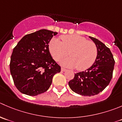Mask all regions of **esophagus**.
Masks as SVG:
<instances>
[{"label": "esophagus", "instance_id": "esophagus-1", "mask_svg": "<svg viewBox=\"0 0 122 122\" xmlns=\"http://www.w3.org/2000/svg\"><path fill=\"white\" fill-rule=\"evenodd\" d=\"M61 71H66V70H66V68H62H62H61Z\"/></svg>", "mask_w": 122, "mask_h": 122}]
</instances>
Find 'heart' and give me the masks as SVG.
Listing matches in <instances>:
<instances>
[{
    "label": "heart",
    "mask_w": 122,
    "mask_h": 122,
    "mask_svg": "<svg viewBox=\"0 0 122 122\" xmlns=\"http://www.w3.org/2000/svg\"><path fill=\"white\" fill-rule=\"evenodd\" d=\"M60 39L61 41L54 38L49 42V52L54 60L60 61L69 52L71 56L62 61V66L83 71L94 64L98 56L97 47L94 42L77 35H62Z\"/></svg>",
    "instance_id": "obj_1"
}]
</instances>
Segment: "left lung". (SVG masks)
I'll return each mask as SVG.
<instances>
[{"label": "left lung", "instance_id": "obj_1", "mask_svg": "<svg viewBox=\"0 0 122 122\" xmlns=\"http://www.w3.org/2000/svg\"><path fill=\"white\" fill-rule=\"evenodd\" d=\"M98 49V56L94 64L85 71L74 74L68 82L71 89L83 96H94L102 92L113 77L115 61L110 50L97 39L89 36Z\"/></svg>", "mask_w": 122, "mask_h": 122}]
</instances>
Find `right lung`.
<instances>
[{
    "mask_svg": "<svg viewBox=\"0 0 122 122\" xmlns=\"http://www.w3.org/2000/svg\"><path fill=\"white\" fill-rule=\"evenodd\" d=\"M58 33L43 29L24 36L13 49L10 71L20 92L30 96L45 92L52 78L61 71V67L53 60L49 45Z\"/></svg>",
    "mask_w": 122,
    "mask_h": 122,
    "instance_id": "obj_1",
    "label": "right lung"
}]
</instances>
